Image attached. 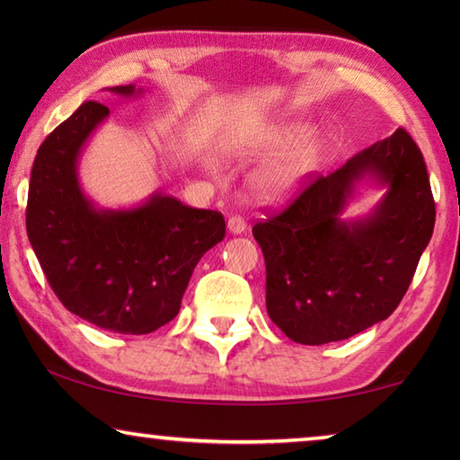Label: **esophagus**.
Listing matches in <instances>:
<instances>
[{"label":"esophagus","instance_id":"esophagus-1","mask_svg":"<svg viewBox=\"0 0 460 460\" xmlns=\"http://www.w3.org/2000/svg\"><path fill=\"white\" fill-rule=\"evenodd\" d=\"M227 229H229L231 235H241V233L247 229V223H245L243 217L233 215V217H229V221H227Z\"/></svg>","mask_w":460,"mask_h":460}]
</instances>
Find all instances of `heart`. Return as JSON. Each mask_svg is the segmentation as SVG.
<instances>
[{"instance_id": "heart-1", "label": "heart", "mask_w": 460, "mask_h": 460, "mask_svg": "<svg viewBox=\"0 0 460 460\" xmlns=\"http://www.w3.org/2000/svg\"><path fill=\"white\" fill-rule=\"evenodd\" d=\"M302 134H305V126L300 123H279V126L261 131L249 146L241 147L239 154L243 155L284 150L255 172L252 186L258 197L266 200L288 197L313 168L318 154V142L314 137L298 140ZM205 168L211 170V162H205Z\"/></svg>"}]
</instances>
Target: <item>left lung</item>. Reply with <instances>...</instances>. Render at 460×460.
Instances as JSON below:
<instances>
[{
	"mask_svg": "<svg viewBox=\"0 0 460 460\" xmlns=\"http://www.w3.org/2000/svg\"><path fill=\"white\" fill-rule=\"evenodd\" d=\"M361 181L386 189L372 213H341ZM436 208L426 164L402 128L318 176L253 227L266 260L268 314L302 345L353 337L394 313L430 243Z\"/></svg>",
	"mask_w": 460,
	"mask_h": 460,
	"instance_id": "left-lung-1",
	"label": "left lung"
}]
</instances>
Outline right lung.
I'll list each match as a JSON object with an SVG mask.
<instances>
[{
	"label": "right lung",
	"instance_id": "1",
	"mask_svg": "<svg viewBox=\"0 0 460 460\" xmlns=\"http://www.w3.org/2000/svg\"><path fill=\"white\" fill-rule=\"evenodd\" d=\"M107 91L144 95L136 84ZM107 118L105 105L87 101L38 147L26 229L66 310L99 329L146 334L178 314L197 263L225 237V219L162 190L129 208L97 207L81 186L79 158Z\"/></svg>",
	"mask_w": 460,
	"mask_h": 460
}]
</instances>
